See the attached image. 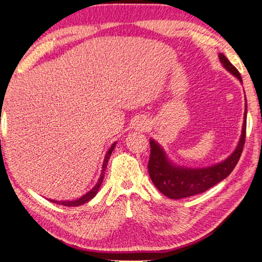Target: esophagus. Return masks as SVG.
<instances>
[{
  "label": "esophagus",
  "mask_w": 262,
  "mask_h": 262,
  "mask_svg": "<svg viewBox=\"0 0 262 262\" xmlns=\"http://www.w3.org/2000/svg\"><path fill=\"white\" fill-rule=\"evenodd\" d=\"M146 128H147V124H146V122H145L144 120L137 121V124H136V130L143 132V130H146Z\"/></svg>",
  "instance_id": "esophagus-1"
}]
</instances>
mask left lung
<instances>
[{
	"label": "left lung",
	"mask_w": 262,
	"mask_h": 262,
	"mask_svg": "<svg viewBox=\"0 0 262 262\" xmlns=\"http://www.w3.org/2000/svg\"><path fill=\"white\" fill-rule=\"evenodd\" d=\"M219 60L229 73H232L235 77H237L239 81H242L238 70L229 62V60L223 53H219ZM247 112L248 104H245L242 136H241L236 150L226 160L212 167L189 169L173 166L167 159L160 145L153 140H150L151 152L147 165L148 175L159 191L168 198L179 200L206 192L207 189L211 188L226 178L236 167L239 157L242 155L245 135H247Z\"/></svg>",
	"instance_id": "8db88e82"
}]
</instances>
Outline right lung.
<instances>
[{
	"label": "right lung",
	"mask_w": 262,
	"mask_h": 262,
	"mask_svg": "<svg viewBox=\"0 0 262 262\" xmlns=\"http://www.w3.org/2000/svg\"><path fill=\"white\" fill-rule=\"evenodd\" d=\"M115 146H116V143H114V144H112V145H111V147L109 148V151L106 152L105 159H104V162H103V167H102V173H101V177H100L99 182H97L96 185H95L93 188H92L89 193H86L84 196L79 198L78 200H76V201H54V200H51V201L54 202V203L61 204V206H66V207H77V206H80V204H84V203H86L87 201H90L91 199H93V198L96 195L97 191H99V188H100V186H101V183H102V181H103L105 168H106L107 162H109V158H110V156H111L112 151H114Z\"/></svg>",
	"instance_id": "obj_1"
}]
</instances>
